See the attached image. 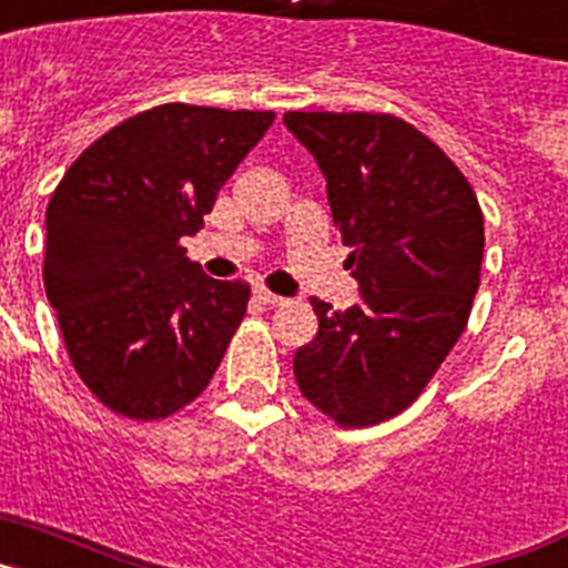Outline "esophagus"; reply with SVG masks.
I'll return each instance as SVG.
<instances>
[{"instance_id": "esophagus-1", "label": "esophagus", "mask_w": 568, "mask_h": 568, "mask_svg": "<svg viewBox=\"0 0 568 568\" xmlns=\"http://www.w3.org/2000/svg\"><path fill=\"white\" fill-rule=\"evenodd\" d=\"M253 295H255V301H261V304H264V307H281V304H287V298H281V295L270 293V290H264V287H255Z\"/></svg>"}]
</instances>
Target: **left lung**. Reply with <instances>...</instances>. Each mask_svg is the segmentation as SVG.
Listing matches in <instances>:
<instances>
[{"label": "left lung", "mask_w": 568, "mask_h": 568, "mask_svg": "<svg viewBox=\"0 0 568 568\" xmlns=\"http://www.w3.org/2000/svg\"><path fill=\"white\" fill-rule=\"evenodd\" d=\"M327 179L358 304L313 298L318 335L298 346L304 398L341 426L413 404L460 338L484 261L475 190L413 124L386 113H284Z\"/></svg>", "instance_id": "1"}]
</instances>
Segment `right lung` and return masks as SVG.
<instances>
[{
    "instance_id": "add662e5",
    "label": "right lung",
    "mask_w": 568,
    "mask_h": 568,
    "mask_svg": "<svg viewBox=\"0 0 568 568\" xmlns=\"http://www.w3.org/2000/svg\"><path fill=\"white\" fill-rule=\"evenodd\" d=\"M275 113L159 104L70 164L44 213V293L88 389L135 420L204 393L247 313V281L187 258L184 235Z\"/></svg>"
}]
</instances>
